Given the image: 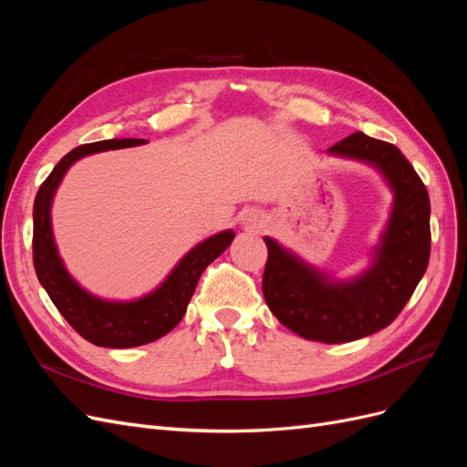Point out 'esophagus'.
<instances>
[{
    "mask_svg": "<svg viewBox=\"0 0 467 467\" xmlns=\"http://www.w3.org/2000/svg\"><path fill=\"white\" fill-rule=\"evenodd\" d=\"M242 223L245 225L247 230H261L263 225H265V216L261 214L259 210L249 208V210H245L244 214H242Z\"/></svg>",
    "mask_w": 467,
    "mask_h": 467,
    "instance_id": "1",
    "label": "esophagus"
}]
</instances>
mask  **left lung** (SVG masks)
<instances>
[{
	"label": "left lung",
	"mask_w": 467,
	"mask_h": 467,
	"mask_svg": "<svg viewBox=\"0 0 467 467\" xmlns=\"http://www.w3.org/2000/svg\"><path fill=\"white\" fill-rule=\"evenodd\" d=\"M327 153L370 165L393 194L370 265L357 276L337 278L265 235L263 296L285 327L335 345L388 327L411 298L431 257V201L413 165L393 144L355 132Z\"/></svg>",
	"instance_id": "left-lung-1"
}]
</instances>
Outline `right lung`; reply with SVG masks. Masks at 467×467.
<instances>
[{"label": "right lung", "mask_w": 467, "mask_h": 467, "mask_svg": "<svg viewBox=\"0 0 467 467\" xmlns=\"http://www.w3.org/2000/svg\"><path fill=\"white\" fill-rule=\"evenodd\" d=\"M140 138H112L83 144L58 161L42 182L33 208V261L38 282L64 319L89 343L107 348H132L158 341L187 312L204 268L234 242L235 232L223 230L196 244L171 268L160 286L132 300H107L83 288L67 273L52 230V202L67 169L91 153L142 146Z\"/></svg>", "instance_id": "right-lung-1"}]
</instances>
